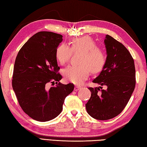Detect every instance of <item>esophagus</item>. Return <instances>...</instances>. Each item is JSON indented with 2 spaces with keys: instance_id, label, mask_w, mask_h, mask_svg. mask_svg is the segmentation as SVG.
Wrapping results in <instances>:
<instances>
[{
  "instance_id": "obj_1",
  "label": "esophagus",
  "mask_w": 147,
  "mask_h": 147,
  "mask_svg": "<svg viewBox=\"0 0 147 147\" xmlns=\"http://www.w3.org/2000/svg\"><path fill=\"white\" fill-rule=\"evenodd\" d=\"M81 88V86H78V85H76V86H75V88H74V90H75V91H78V90H79Z\"/></svg>"
}]
</instances>
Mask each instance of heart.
<instances>
[{"instance_id":"1","label":"heart","mask_w":147,"mask_h":147,"mask_svg":"<svg viewBox=\"0 0 147 147\" xmlns=\"http://www.w3.org/2000/svg\"><path fill=\"white\" fill-rule=\"evenodd\" d=\"M81 53L79 66H69L64 69V78L68 82L80 84L88 78L90 72H101L107 63L104 50L97 46L93 38L89 36L74 38L70 41V47L61 44L56 49L55 57L61 65L69 62L72 53Z\"/></svg>"}]
</instances>
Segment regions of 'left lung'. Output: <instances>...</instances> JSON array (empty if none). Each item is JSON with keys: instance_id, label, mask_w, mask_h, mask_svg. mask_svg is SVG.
Returning <instances> with one entry per match:
<instances>
[{"instance_id": "1", "label": "left lung", "mask_w": 147, "mask_h": 147, "mask_svg": "<svg viewBox=\"0 0 147 147\" xmlns=\"http://www.w3.org/2000/svg\"><path fill=\"white\" fill-rule=\"evenodd\" d=\"M107 63L93 83L106 85L107 89H88L91 97L85 105L88 114L94 119L108 120L119 115L130 99L136 86L134 61L127 48L109 35L105 40Z\"/></svg>"}]
</instances>
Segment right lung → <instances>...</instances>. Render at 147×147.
Returning <instances> with one entry per match:
<instances>
[{
	"mask_svg": "<svg viewBox=\"0 0 147 147\" xmlns=\"http://www.w3.org/2000/svg\"><path fill=\"white\" fill-rule=\"evenodd\" d=\"M62 40V35L38 32L22 46L15 59L13 89L23 111L38 121L58 116L66 97L74 89V84L59 83L63 77L58 73L55 51ZM55 82L56 86L46 88Z\"/></svg>",
	"mask_w": 147,
	"mask_h": 147,
	"instance_id": "right-lung-1",
	"label": "right lung"
}]
</instances>
